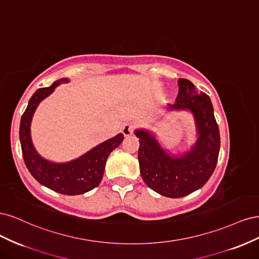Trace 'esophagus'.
Returning a JSON list of instances; mask_svg holds the SVG:
<instances>
[{"label":"esophagus","instance_id":"1","mask_svg":"<svg viewBox=\"0 0 259 259\" xmlns=\"http://www.w3.org/2000/svg\"><path fill=\"white\" fill-rule=\"evenodd\" d=\"M133 132H134V125L132 123H124L123 126H122V133L125 137H128L133 134Z\"/></svg>","mask_w":259,"mask_h":259}]
</instances>
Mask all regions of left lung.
I'll return each mask as SVG.
<instances>
[{
  "label": "left lung",
  "mask_w": 259,
  "mask_h": 259,
  "mask_svg": "<svg viewBox=\"0 0 259 259\" xmlns=\"http://www.w3.org/2000/svg\"><path fill=\"white\" fill-rule=\"evenodd\" d=\"M178 95L167 111H189L194 120L197 139L189 150L173 154L165 150L154 133L134 131L139 138L138 161L146 185L164 197L177 199L200 189L216 167L221 136L209 97L187 79H178Z\"/></svg>",
  "instance_id": "1"
}]
</instances>
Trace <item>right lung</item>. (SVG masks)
I'll return each mask as SVG.
<instances>
[{
  "label": "right lung",
  "mask_w": 259,
  "mask_h": 259,
  "mask_svg": "<svg viewBox=\"0 0 259 259\" xmlns=\"http://www.w3.org/2000/svg\"><path fill=\"white\" fill-rule=\"evenodd\" d=\"M64 77L55 81L50 88L38 89L30 98L20 121L19 138L26 166L38 183L50 189L66 195L83 194L96 188L103 179L109 154L123 142V134L97 145L80 158L65 163H56L44 159L37 153L31 139V122L38 104L49 97L61 83H68Z\"/></svg>",
  "instance_id": "add662e5"
}]
</instances>
